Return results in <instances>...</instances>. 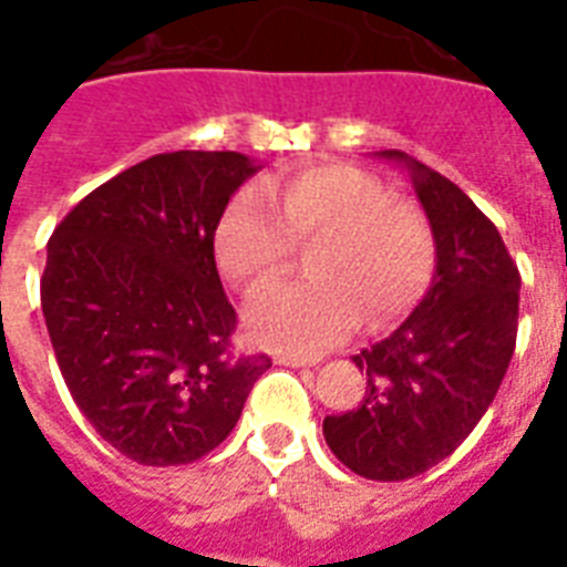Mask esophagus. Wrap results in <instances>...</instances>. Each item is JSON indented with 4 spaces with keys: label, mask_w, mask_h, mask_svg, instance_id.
Listing matches in <instances>:
<instances>
[{
    "label": "esophagus",
    "mask_w": 567,
    "mask_h": 567,
    "mask_svg": "<svg viewBox=\"0 0 567 567\" xmlns=\"http://www.w3.org/2000/svg\"><path fill=\"white\" fill-rule=\"evenodd\" d=\"M276 364H285V368H306V364H315L306 355H293V353H276Z\"/></svg>",
    "instance_id": "esophagus-1"
}]
</instances>
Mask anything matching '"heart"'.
Here are the masks:
<instances>
[{
  "instance_id": "heart-1",
  "label": "heart",
  "mask_w": 567,
  "mask_h": 567,
  "mask_svg": "<svg viewBox=\"0 0 567 567\" xmlns=\"http://www.w3.org/2000/svg\"><path fill=\"white\" fill-rule=\"evenodd\" d=\"M311 247L309 282L274 285L247 309L258 344L320 353L359 320L385 327L421 300L435 265V240L421 205L388 196L371 173L315 164L265 188L240 190L220 217L214 256L240 291L274 282L293 252Z\"/></svg>"
}]
</instances>
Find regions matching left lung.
I'll list each match as a JSON object with an SVG mask.
<instances>
[{"mask_svg": "<svg viewBox=\"0 0 567 567\" xmlns=\"http://www.w3.org/2000/svg\"><path fill=\"white\" fill-rule=\"evenodd\" d=\"M377 155L412 176L435 274L412 315L353 355L368 391L353 412L329 414L323 439L353 474L400 483L447 458L488 412L515 353L520 274L497 226L458 185L400 150Z\"/></svg>", "mask_w": 567, "mask_h": 567, "instance_id": "left-lung-1", "label": "left lung"}]
</instances>
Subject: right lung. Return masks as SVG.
<instances>
[{"mask_svg": "<svg viewBox=\"0 0 567 567\" xmlns=\"http://www.w3.org/2000/svg\"><path fill=\"white\" fill-rule=\"evenodd\" d=\"M261 171L240 153L153 155L84 196L47 244L40 306L79 412L137 465H188L240 417L265 353L235 355L214 231Z\"/></svg>", "mask_w": 567, "mask_h": 567, "instance_id": "obj_1", "label": "right lung"}]
</instances>
